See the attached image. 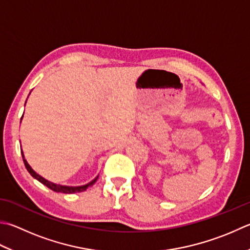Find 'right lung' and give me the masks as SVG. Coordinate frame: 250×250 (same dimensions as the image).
<instances>
[{"instance_id":"right-lung-1","label":"right lung","mask_w":250,"mask_h":250,"mask_svg":"<svg viewBox=\"0 0 250 250\" xmlns=\"http://www.w3.org/2000/svg\"><path fill=\"white\" fill-rule=\"evenodd\" d=\"M22 117V116H21ZM21 155H22V160H23V163H25V167L27 168V171L30 173V175L32 177H35L36 180L39 181L40 183L43 184V185H45L48 188H50V189H52L53 191H56V192H63V194H74V192H81V191H84L87 189V188L89 186H92L93 184H95L98 180L99 175L95 178V180H92L90 183L86 184V185H83V186H63V185H59V184H54L52 183L48 180H45V178L42 177L41 175H39V174H37L34 169L31 168V167L28 164V162L26 161L25 157H23V152L21 150Z\"/></svg>"}]
</instances>
